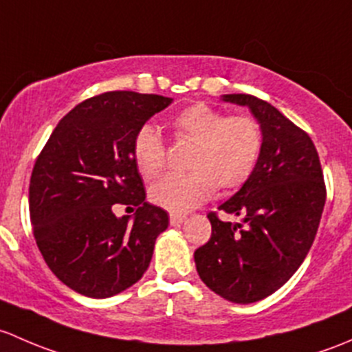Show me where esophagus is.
<instances>
[{"instance_id": "1", "label": "esophagus", "mask_w": 352, "mask_h": 352, "mask_svg": "<svg viewBox=\"0 0 352 352\" xmlns=\"http://www.w3.org/2000/svg\"><path fill=\"white\" fill-rule=\"evenodd\" d=\"M184 220H186V215H181V213H171V215H169V222H171V226H179V223H183Z\"/></svg>"}]
</instances>
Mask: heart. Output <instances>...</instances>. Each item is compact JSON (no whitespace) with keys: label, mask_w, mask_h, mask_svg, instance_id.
I'll use <instances>...</instances> for the list:
<instances>
[{"label":"heart","mask_w":352,"mask_h":352,"mask_svg":"<svg viewBox=\"0 0 352 352\" xmlns=\"http://www.w3.org/2000/svg\"><path fill=\"white\" fill-rule=\"evenodd\" d=\"M179 137L197 142L188 161L190 173L162 176L149 190L154 205L173 213H186L198 206L215 186L220 191L241 188L254 171L261 149L263 130L249 115L227 117L206 103L186 107L173 118ZM132 155L144 177H154L166 162V146L161 133L144 123L133 135Z\"/></svg>","instance_id":"b5f03b06"}]
</instances>
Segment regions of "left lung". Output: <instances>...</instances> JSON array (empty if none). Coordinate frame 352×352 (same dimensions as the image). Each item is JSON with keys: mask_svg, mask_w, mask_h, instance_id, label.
<instances>
[{"mask_svg": "<svg viewBox=\"0 0 352 352\" xmlns=\"http://www.w3.org/2000/svg\"><path fill=\"white\" fill-rule=\"evenodd\" d=\"M222 100L249 108L263 130V149L249 179L219 206L241 223L210 213L212 237L195 251V264L217 295L254 303L280 289L309 254L325 184L311 139L280 110L251 95Z\"/></svg>", "mask_w": 352, "mask_h": 352, "instance_id": "1", "label": "left lung"}]
</instances>
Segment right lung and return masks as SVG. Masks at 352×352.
I'll use <instances>...</instances> for the list:
<instances>
[{"instance_id":"add662e5","label":"right lung","mask_w":352,"mask_h":352,"mask_svg":"<svg viewBox=\"0 0 352 352\" xmlns=\"http://www.w3.org/2000/svg\"><path fill=\"white\" fill-rule=\"evenodd\" d=\"M171 103L133 91L89 98L57 123L38 155L30 179L35 241L50 271L76 293L118 295L149 267L169 217L146 201L132 142ZM115 202L137 206L134 217L115 216Z\"/></svg>"}]
</instances>
